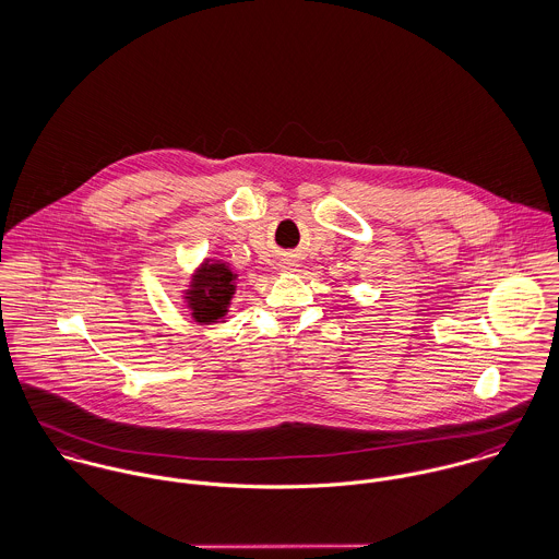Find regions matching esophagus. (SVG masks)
I'll return each mask as SVG.
<instances>
[{"label":"esophagus","instance_id":"34e87169","mask_svg":"<svg viewBox=\"0 0 559 559\" xmlns=\"http://www.w3.org/2000/svg\"><path fill=\"white\" fill-rule=\"evenodd\" d=\"M280 269H282V271H286V273H288V271H293V264H288V262H284V264H282V266H280Z\"/></svg>","mask_w":559,"mask_h":559}]
</instances>
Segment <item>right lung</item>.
I'll return each mask as SVG.
<instances>
[{"label": "right lung", "mask_w": 559, "mask_h": 559, "mask_svg": "<svg viewBox=\"0 0 559 559\" xmlns=\"http://www.w3.org/2000/svg\"><path fill=\"white\" fill-rule=\"evenodd\" d=\"M237 273L217 258H204L182 290V304L198 324L226 322L233 297L237 293Z\"/></svg>", "instance_id": "1"}]
</instances>
